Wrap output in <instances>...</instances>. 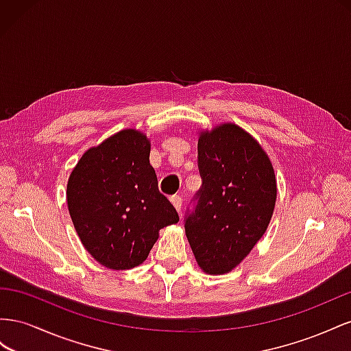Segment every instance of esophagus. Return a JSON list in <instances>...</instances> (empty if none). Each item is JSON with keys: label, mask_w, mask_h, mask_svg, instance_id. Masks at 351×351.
<instances>
[{"label": "esophagus", "mask_w": 351, "mask_h": 351, "mask_svg": "<svg viewBox=\"0 0 351 351\" xmlns=\"http://www.w3.org/2000/svg\"><path fill=\"white\" fill-rule=\"evenodd\" d=\"M170 202H172V204L175 206L176 212L181 215V212H182V198L179 195H172V197H170Z\"/></svg>", "instance_id": "esophagus-1"}]
</instances>
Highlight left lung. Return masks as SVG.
Returning <instances> with one entry per match:
<instances>
[{
  "mask_svg": "<svg viewBox=\"0 0 351 351\" xmlns=\"http://www.w3.org/2000/svg\"><path fill=\"white\" fill-rule=\"evenodd\" d=\"M203 185L185 234L204 274L231 272L266 232L276 203L272 162L257 139L235 123L198 135Z\"/></svg>",
  "mask_w": 351,
  "mask_h": 351,
  "instance_id": "8db88e82",
  "label": "left lung"
}]
</instances>
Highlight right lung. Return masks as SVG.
I'll list each match as a JSON object with an SVG mask.
<instances>
[{"label": "right lung", "mask_w": 351, "mask_h": 351, "mask_svg": "<svg viewBox=\"0 0 351 351\" xmlns=\"http://www.w3.org/2000/svg\"><path fill=\"white\" fill-rule=\"evenodd\" d=\"M152 143L123 129L88 148L67 181V207L86 252L99 265L126 270L145 262L158 231L178 223L149 165Z\"/></svg>", "instance_id": "add662e5"}]
</instances>
